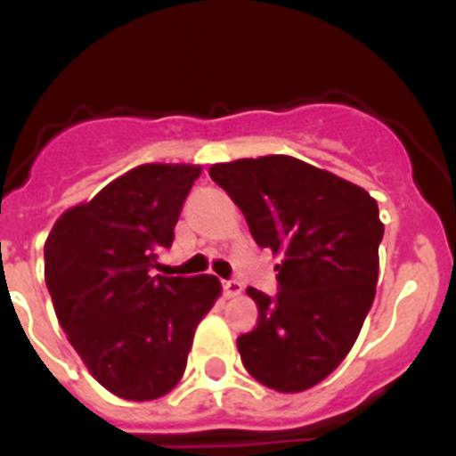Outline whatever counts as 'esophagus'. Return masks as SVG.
Instances as JSON below:
<instances>
[{"instance_id": "esophagus-1", "label": "esophagus", "mask_w": 456, "mask_h": 456, "mask_svg": "<svg viewBox=\"0 0 456 456\" xmlns=\"http://www.w3.org/2000/svg\"><path fill=\"white\" fill-rule=\"evenodd\" d=\"M244 292V285L240 281H224V294L231 299V297H240Z\"/></svg>"}]
</instances>
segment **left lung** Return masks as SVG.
<instances>
[{"label": "left lung", "mask_w": 456, "mask_h": 456, "mask_svg": "<svg viewBox=\"0 0 456 456\" xmlns=\"http://www.w3.org/2000/svg\"><path fill=\"white\" fill-rule=\"evenodd\" d=\"M209 178L244 212L257 247L283 256L276 297L247 289L257 324L237 338L241 363L278 393L313 388L345 361L374 301L377 200L288 155L215 164Z\"/></svg>", "instance_id": "obj_1"}]
</instances>
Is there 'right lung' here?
<instances>
[{"label": "right lung", "instance_id": "add662e5", "mask_svg": "<svg viewBox=\"0 0 456 456\" xmlns=\"http://www.w3.org/2000/svg\"><path fill=\"white\" fill-rule=\"evenodd\" d=\"M200 167L141 164L59 216L45 241L54 313L88 372L123 400H157L187 368L219 278L151 276Z\"/></svg>", "mask_w": 456, "mask_h": 456}]
</instances>
